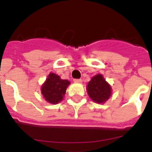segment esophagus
Wrapping results in <instances>:
<instances>
[{"mask_svg":"<svg viewBox=\"0 0 152 152\" xmlns=\"http://www.w3.org/2000/svg\"><path fill=\"white\" fill-rule=\"evenodd\" d=\"M74 82H75V83H82V80L81 79H74Z\"/></svg>","mask_w":152,"mask_h":152,"instance_id":"1","label":"esophagus"}]
</instances>
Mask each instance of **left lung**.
Here are the masks:
<instances>
[{"mask_svg": "<svg viewBox=\"0 0 152 152\" xmlns=\"http://www.w3.org/2000/svg\"><path fill=\"white\" fill-rule=\"evenodd\" d=\"M86 90L90 98L98 103L105 102L111 94V87L102 75L94 76L88 83Z\"/></svg>", "mask_w": 152, "mask_h": 152, "instance_id": "left-lung-1", "label": "left lung"}]
</instances>
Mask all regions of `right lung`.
Listing matches in <instances>:
<instances>
[{
	"label": "right lung",
	"instance_id": "obj_1",
	"mask_svg": "<svg viewBox=\"0 0 152 152\" xmlns=\"http://www.w3.org/2000/svg\"><path fill=\"white\" fill-rule=\"evenodd\" d=\"M69 84L68 80L61 79L58 75L50 73L42 86V95L48 102L57 104L63 99Z\"/></svg>",
	"mask_w": 152,
	"mask_h": 152
}]
</instances>
